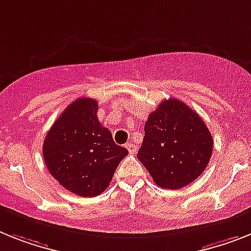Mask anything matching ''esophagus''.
Returning <instances> with one entry per match:
<instances>
[{
  "label": "esophagus",
  "mask_w": 251,
  "mask_h": 251,
  "mask_svg": "<svg viewBox=\"0 0 251 251\" xmlns=\"http://www.w3.org/2000/svg\"><path fill=\"white\" fill-rule=\"evenodd\" d=\"M125 147H126V149H127V151H130V153H135V151H136L135 144H132L131 142H127V143H126Z\"/></svg>",
  "instance_id": "1"
}]
</instances>
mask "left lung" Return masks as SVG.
I'll list each match as a JSON object with an SVG mask.
<instances>
[{
  "label": "left lung",
  "instance_id": "1",
  "mask_svg": "<svg viewBox=\"0 0 251 251\" xmlns=\"http://www.w3.org/2000/svg\"><path fill=\"white\" fill-rule=\"evenodd\" d=\"M138 159L159 187L177 190L197 180L209 163L213 138L184 102L170 98L149 113Z\"/></svg>",
  "mask_w": 251,
  "mask_h": 251
}]
</instances>
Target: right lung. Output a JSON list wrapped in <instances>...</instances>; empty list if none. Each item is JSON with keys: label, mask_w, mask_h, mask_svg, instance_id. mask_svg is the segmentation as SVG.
<instances>
[{"label": "right lung", "mask_w": 251, "mask_h": 251, "mask_svg": "<svg viewBox=\"0 0 251 251\" xmlns=\"http://www.w3.org/2000/svg\"><path fill=\"white\" fill-rule=\"evenodd\" d=\"M98 102L79 98L60 115L43 143L48 171L71 193L92 198L108 187L127 149L113 142L112 134L97 116Z\"/></svg>", "instance_id": "add662e5"}]
</instances>
